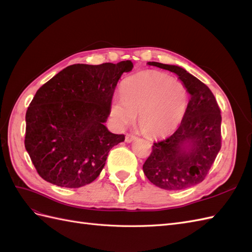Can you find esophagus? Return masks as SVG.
<instances>
[{
  "instance_id": "1",
  "label": "esophagus",
  "mask_w": 252,
  "mask_h": 252,
  "mask_svg": "<svg viewBox=\"0 0 252 252\" xmlns=\"http://www.w3.org/2000/svg\"><path fill=\"white\" fill-rule=\"evenodd\" d=\"M134 140H136V136H135V135H133V134H131V133H127V134H126L125 141H126L127 143H131V142H133Z\"/></svg>"
}]
</instances>
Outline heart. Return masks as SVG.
<instances>
[{
    "label": "heart",
    "instance_id": "heart-1",
    "mask_svg": "<svg viewBox=\"0 0 252 252\" xmlns=\"http://www.w3.org/2000/svg\"><path fill=\"white\" fill-rule=\"evenodd\" d=\"M121 97H113L109 114L118 126L132 124L139 114L144 134L159 136L173 131L184 119L189 102L186 86L158 71H142L125 79Z\"/></svg>",
    "mask_w": 252,
    "mask_h": 252
}]
</instances>
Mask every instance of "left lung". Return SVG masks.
<instances>
[{"instance_id": "8db88e82", "label": "left lung", "mask_w": 252, "mask_h": 252, "mask_svg": "<svg viewBox=\"0 0 252 252\" xmlns=\"http://www.w3.org/2000/svg\"><path fill=\"white\" fill-rule=\"evenodd\" d=\"M148 65L178 74L190 100L177 130L154 142L143 171L152 184L165 190L192 187L204 181L222 146L220 107L211 90L183 68L158 62Z\"/></svg>"}]
</instances>
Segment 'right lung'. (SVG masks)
<instances>
[{"instance_id":"right-lung-1","label":"right lung","mask_w":252,"mask_h":252,"mask_svg":"<svg viewBox=\"0 0 252 252\" xmlns=\"http://www.w3.org/2000/svg\"><path fill=\"white\" fill-rule=\"evenodd\" d=\"M118 64H74L36 91L26 112L25 148L40 177L53 185L79 188L94 182L110 149L124 142L104 123L123 72Z\"/></svg>"}]
</instances>
